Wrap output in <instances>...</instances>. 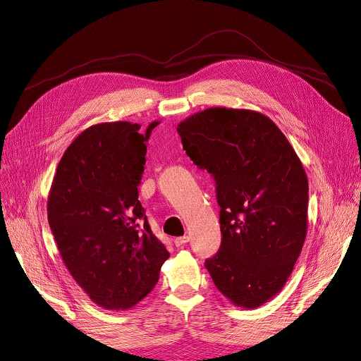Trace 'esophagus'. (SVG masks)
Instances as JSON below:
<instances>
[{
  "mask_svg": "<svg viewBox=\"0 0 361 361\" xmlns=\"http://www.w3.org/2000/svg\"><path fill=\"white\" fill-rule=\"evenodd\" d=\"M188 241H189V237H188V235H183V237H178V238H175V245H176V247H180V245L186 244Z\"/></svg>",
  "mask_w": 361,
  "mask_h": 361,
  "instance_id": "esophagus-1",
  "label": "esophagus"
}]
</instances>
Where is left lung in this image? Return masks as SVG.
<instances>
[{"instance_id": "8db88e82", "label": "left lung", "mask_w": 361, "mask_h": 361, "mask_svg": "<svg viewBox=\"0 0 361 361\" xmlns=\"http://www.w3.org/2000/svg\"><path fill=\"white\" fill-rule=\"evenodd\" d=\"M215 180L221 245L205 260L216 289L257 308L286 283L308 227V179L285 134L260 113L208 108L178 126Z\"/></svg>"}]
</instances>
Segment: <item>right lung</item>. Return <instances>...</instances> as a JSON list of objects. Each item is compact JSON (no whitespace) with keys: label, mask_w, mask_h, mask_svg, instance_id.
Masks as SVG:
<instances>
[{"label":"right lung","mask_w":361,"mask_h":361,"mask_svg":"<svg viewBox=\"0 0 361 361\" xmlns=\"http://www.w3.org/2000/svg\"><path fill=\"white\" fill-rule=\"evenodd\" d=\"M146 134L126 121L82 131L62 156L47 201L49 226L76 283L106 310H128L159 281L169 252L138 201Z\"/></svg>","instance_id":"right-lung-1"}]
</instances>
